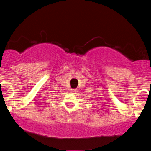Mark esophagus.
Returning a JSON list of instances; mask_svg holds the SVG:
<instances>
[{"label": "esophagus", "instance_id": "obj_1", "mask_svg": "<svg viewBox=\"0 0 151 151\" xmlns=\"http://www.w3.org/2000/svg\"><path fill=\"white\" fill-rule=\"evenodd\" d=\"M71 92H72V93H75L76 92H77V90L76 89H71Z\"/></svg>", "mask_w": 151, "mask_h": 151}]
</instances>
